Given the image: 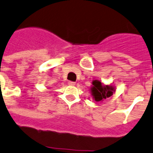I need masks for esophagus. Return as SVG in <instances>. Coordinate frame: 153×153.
<instances>
[{"instance_id":"obj_1","label":"esophagus","mask_w":153,"mask_h":153,"mask_svg":"<svg viewBox=\"0 0 153 153\" xmlns=\"http://www.w3.org/2000/svg\"><path fill=\"white\" fill-rule=\"evenodd\" d=\"M68 84H69V85L70 86H74L76 84L75 82H73V81H69L68 82Z\"/></svg>"}]
</instances>
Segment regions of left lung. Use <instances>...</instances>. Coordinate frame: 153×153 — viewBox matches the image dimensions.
<instances>
[{
    "label": "left lung",
    "instance_id": "1",
    "mask_svg": "<svg viewBox=\"0 0 153 153\" xmlns=\"http://www.w3.org/2000/svg\"><path fill=\"white\" fill-rule=\"evenodd\" d=\"M90 91L93 99L95 102H102L112 96L116 91V88L113 84L105 85L98 79H95L92 81Z\"/></svg>",
    "mask_w": 153,
    "mask_h": 153
}]
</instances>
